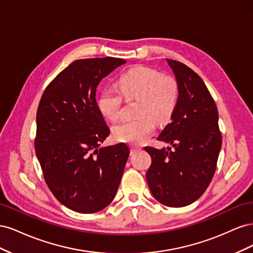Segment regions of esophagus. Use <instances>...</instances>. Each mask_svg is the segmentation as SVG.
<instances>
[{
  "mask_svg": "<svg viewBox=\"0 0 253 253\" xmlns=\"http://www.w3.org/2000/svg\"><path fill=\"white\" fill-rule=\"evenodd\" d=\"M141 148L140 147H135V145H133V147H131V155L135 154V153H137L138 151H140Z\"/></svg>",
  "mask_w": 253,
  "mask_h": 253,
  "instance_id": "obj_1",
  "label": "esophagus"
}]
</instances>
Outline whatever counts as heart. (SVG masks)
I'll use <instances>...</instances> for the list:
<instances>
[{"instance_id":"b5f03b06","label":"heart","mask_w":253,"mask_h":253,"mask_svg":"<svg viewBox=\"0 0 253 253\" xmlns=\"http://www.w3.org/2000/svg\"><path fill=\"white\" fill-rule=\"evenodd\" d=\"M118 92L103 89L97 97V109L111 121L120 116L122 98L137 99L135 113L138 117L120 122L112 128L113 138L119 142L142 143L154 131L155 122L169 121L178 102L176 81L147 66H136L121 75L116 82Z\"/></svg>"}]
</instances>
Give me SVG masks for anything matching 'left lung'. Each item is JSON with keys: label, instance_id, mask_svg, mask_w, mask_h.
I'll list each match as a JSON object with an SVG mask.
<instances>
[{"label": "left lung", "instance_id": "obj_1", "mask_svg": "<svg viewBox=\"0 0 253 253\" xmlns=\"http://www.w3.org/2000/svg\"><path fill=\"white\" fill-rule=\"evenodd\" d=\"M178 85V102L158 140L171 148L145 147L152 164L147 181L152 195L168 207H185L200 198L216 170L221 148L218 112L205 82L178 61L167 59Z\"/></svg>", "mask_w": 253, "mask_h": 253}]
</instances>
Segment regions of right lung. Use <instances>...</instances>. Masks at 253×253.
Masks as SVG:
<instances>
[{
  "label": "right lung",
  "instance_id": "1",
  "mask_svg": "<svg viewBox=\"0 0 253 253\" xmlns=\"http://www.w3.org/2000/svg\"><path fill=\"white\" fill-rule=\"evenodd\" d=\"M119 58L74 61L45 89L37 112L35 150L57 200L79 213H95L114 200L129 150L100 147L110 135L96 103L100 81L125 64Z\"/></svg>",
  "mask_w": 253,
  "mask_h": 253
}]
</instances>
